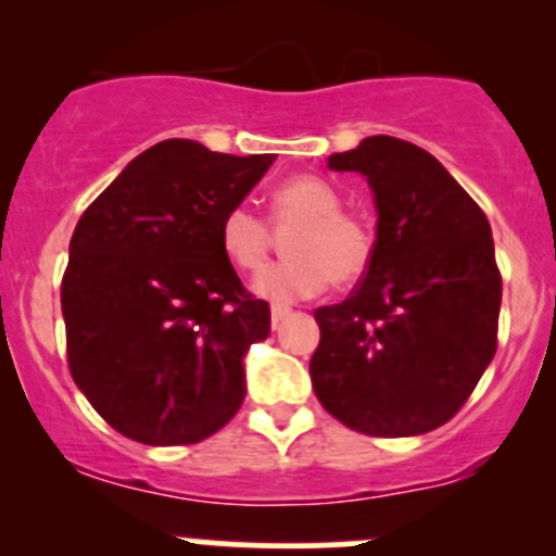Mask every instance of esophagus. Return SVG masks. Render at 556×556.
I'll list each match as a JSON object with an SVG mask.
<instances>
[{"mask_svg": "<svg viewBox=\"0 0 556 556\" xmlns=\"http://www.w3.org/2000/svg\"><path fill=\"white\" fill-rule=\"evenodd\" d=\"M290 312H293V309H290V306L274 304V306H271V323H274V325H279V323H282L285 317H290Z\"/></svg>", "mask_w": 556, "mask_h": 556, "instance_id": "esophagus-1", "label": "esophagus"}]
</instances>
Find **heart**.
<instances>
[{"mask_svg":"<svg viewBox=\"0 0 556 556\" xmlns=\"http://www.w3.org/2000/svg\"><path fill=\"white\" fill-rule=\"evenodd\" d=\"M341 206L344 201L333 185L295 174L274 188L268 220L244 204L231 206L220 220V247L239 271L255 274L271 255V228H293L285 237L288 261L266 268L252 288L277 304L314 299L330 279L333 285H355L371 268L377 237L366 220Z\"/></svg>","mask_w":556,"mask_h":556,"instance_id":"heart-1","label":"heart"}]
</instances>
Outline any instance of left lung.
Masks as SVG:
<instances>
[{
  "instance_id": "8db88e82",
  "label": "left lung",
  "mask_w": 556,
  "mask_h": 556,
  "mask_svg": "<svg viewBox=\"0 0 556 556\" xmlns=\"http://www.w3.org/2000/svg\"><path fill=\"white\" fill-rule=\"evenodd\" d=\"M328 166L366 174L379 223L366 277L314 312V392L363 435L428 433L463 408L495 357L503 279L490 220L406 139L368 137Z\"/></svg>"
}]
</instances>
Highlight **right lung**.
<instances>
[{
	"mask_svg": "<svg viewBox=\"0 0 556 556\" xmlns=\"http://www.w3.org/2000/svg\"><path fill=\"white\" fill-rule=\"evenodd\" d=\"M271 164L166 139L77 220L61 279L66 363L126 439L199 444L242 406V357L268 336L271 312L233 271L220 220Z\"/></svg>",
	"mask_w": 556,
	"mask_h": 556,
	"instance_id": "right-lung-1",
	"label": "right lung"
}]
</instances>
